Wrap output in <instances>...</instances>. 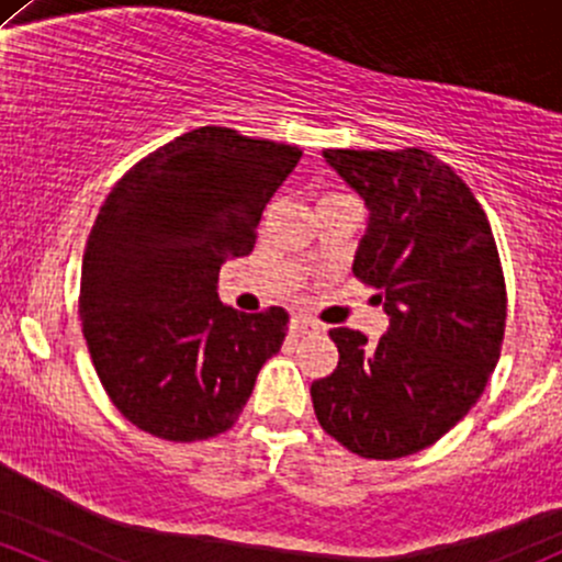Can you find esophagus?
Masks as SVG:
<instances>
[{
  "label": "esophagus",
  "mask_w": 562,
  "mask_h": 562,
  "mask_svg": "<svg viewBox=\"0 0 562 562\" xmlns=\"http://www.w3.org/2000/svg\"><path fill=\"white\" fill-rule=\"evenodd\" d=\"M319 330V325L314 323L312 317H304V314H295V317L291 319V333H295V336H304V333H314Z\"/></svg>",
  "instance_id": "obj_1"
}]
</instances>
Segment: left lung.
I'll return each instance as SVG.
<instances>
[{
	"label": "left lung",
	"mask_w": 562,
	"mask_h": 562,
	"mask_svg": "<svg viewBox=\"0 0 562 562\" xmlns=\"http://www.w3.org/2000/svg\"><path fill=\"white\" fill-rule=\"evenodd\" d=\"M371 211L351 271L384 293L379 344L333 328L336 371L312 384L317 422L362 459L424 451L480 400L507 328V285L491 221L435 154L325 149ZM381 301V295H379Z\"/></svg>",
	"instance_id": "left-lung-1"
}]
</instances>
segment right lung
Returning a JSON list of instances; mask_svg holds the SVG:
<instances>
[{
	"label": "right lung",
	"mask_w": 562,
	"mask_h": 562,
	"mask_svg": "<svg viewBox=\"0 0 562 562\" xmlns=\"http://www.w3.org/2000/svg\"><path fill=\"white\" fill-rule=\"evenodd\" d=\"M299 159V146L196 127L109 191L85 245L79 314L101 386L133 427L196 442L239 418L288 312L232 310L215 282L226 258L252 250Z\"/></svg>",
	"instance_id": "1"
}]
</instances>
